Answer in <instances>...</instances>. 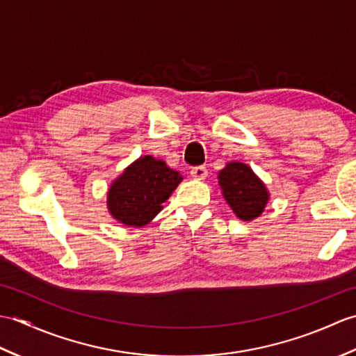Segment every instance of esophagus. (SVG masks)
I'll return each instance as SVG.
<instances>
[{"label":"esophagus","instance_id":"34e87169","mask_svg":"<svg viewBox=\"0 0 356 356\" xmlns=\"http://www.w3.org/2000/svg\"><path fill=\"white\" fill-rule=\"evenodd\" d=\"M191 176L194 179L203 180V179H207V176H208V170L205 168V166H194V168H191Z\"/></svg>","mask_w":356,"mask_h":356}]
</instances>
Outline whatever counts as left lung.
Segmentation results:
<instances>
[{
  "label": "left lung",
  "mask_w": 356,
  "mask_h": 356,
  "mask_svg": "<svg viewBox=\"0 0 356 356\" xmlns=\"http://www.w3.org/2000/svg\"><path fill=\"white\" fill-rule=\"evenodd\" d=\"M223 197L241 220L259 217L266 207L269 194L266 186L248 165L231 162L218 174Z\"/></svg>",
  "instance_id": "obj_1"
}]
</instances>
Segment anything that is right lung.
I'll list each match as a JSON object with an SVG mask.
<instances>
[{
	"mask_svg": "<svg viewBox=\"0 0 356 356\" xmlns=\"http://www.w3.org/2000/svg\"><path fill=\"white\" fill-rule=\"evenodd\" d=\"M182 176L166 166L163 161L143 156L131 163L115 180L108 190V209L111 216L128 226L149 223L162 209Z\"/></svg>",
	"mask_w": 356,
	"mask_h": 356,
	"instance_id": "1",
	"label": "right lung"
}]
</instances>
